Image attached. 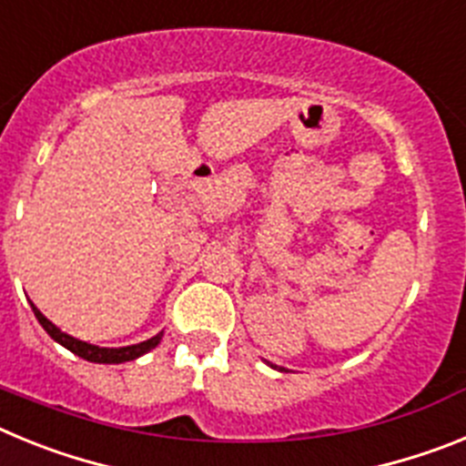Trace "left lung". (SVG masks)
Wrapping results in <instances>:
<instances>
[{
  "mask_svg": "<svg viewBox=\"0 0 466 466\" xmlns=\"http://www.w3.org/2000/svg\"><path fill=\"white\" fill-rule=\"evenodd\" d=\"M279 371H282V369H279Z\"/></svg>",
  "mask_w": 466,
  "mask_h": 466,
  "instance_id": "obj_1",
  "label": "left lung"
}]
</instances>
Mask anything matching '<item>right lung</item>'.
I'll return each instance as SVG.
<instances>
[{
  "label": "right lung",
  "instance_id": "1",
  "mask_svg": "<svg viewBox=\"0 0 466 466\" xmlns=\"http://www.w3.org/2000/svg\"><path fill=\"white\" fill-rule=\"evenodd\" d=\"M32 310H35V317L39 319L44 331H46L53 340H57L63 348H67L69 352H74V355L81 357V360L95 361V364H123V361H133L137 360V357L147 355L149 350H154L156 345L160 343V339H163V331H160L156 333L154 339L144 340V343H137V345H126V348H97V345H90L86 343V340L74 339V336H69V333L60 331L51 319H46V317L41 315V310L35 306V303H32Z\"/></svg>",
  "mask_w": 466,
  "mask_h": 466
}]
</instances>
